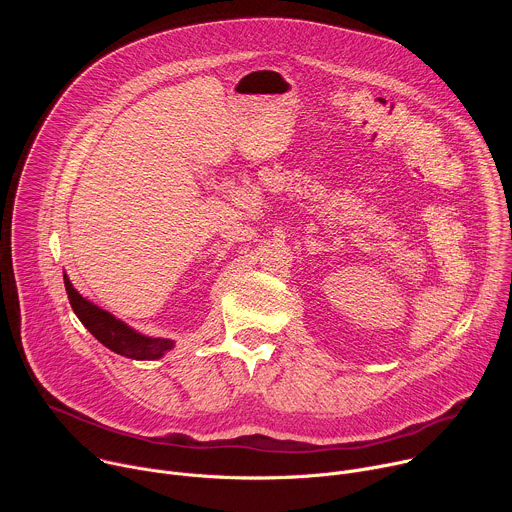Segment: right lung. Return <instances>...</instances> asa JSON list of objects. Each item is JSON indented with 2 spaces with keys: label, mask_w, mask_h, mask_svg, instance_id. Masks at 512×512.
<instances>
[{
  "label": "right lung",
  "mask_w": 512,
  "mask_h": 512,
  "mask_svg": "<svg viewBox=\"0 0 512 512\" xmlns=\"http://www.w3.org/2000/svg\"><path fill=\"white\" fill-rule=\"evenodd\" d=\"M64 287L68 294V302H70L72 310H75V314L79 316V320L109 350H113L121 356H127V358H135V360H156L166 350H170L174 346V342L166 340V338L143 336V334L131 330L121 320L113 318L109 312L97 308L95 304L85 300L75 287H72V283L66 275H64Z\"/></svg>",
  "instance_id": "add662e5"
}]
</instances>
